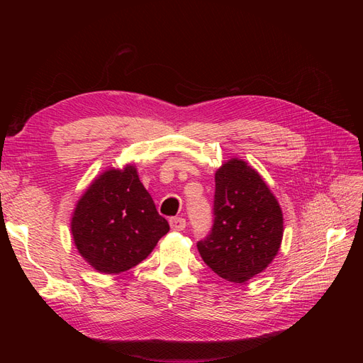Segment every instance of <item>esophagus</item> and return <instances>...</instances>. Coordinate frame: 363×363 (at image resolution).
Returning a JSON list of instances; mask_svg holds the SVG:
<instances>
[{"instance_id":"obj_1","label":"esophagus","mask_w":363,"mask_h":363,"mask_svg":"<svg viewBox=\"0 0 363 363\" xmlns=\"http://www.w3.org/2000/svg\"><path fill=\"white\" fill-rule=\"evenodd\" d=\"M169 225L174 232H182L186 228V219L182 216H174L169 219Z\"/></svg>"}]
</instances>
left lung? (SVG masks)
<instances>
[{"mask_svg": "<svg viewBox=\"0 0 363 363\" xmlns=\"http://www.w3.org/2000/svg\"><path fill=\"white\" fill-rule=\"evenodd\" d=\"M281 236V208L267 183L244 160L225 162L215 174L212 230L196 242L206 265L244 283L276 257Z\"/></svg>", "mask_w": 363, "mask_h": 363, "instance_id": "1", "label": "left lung"}]
</instances>
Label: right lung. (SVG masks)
<instances>
[{
	"label": "right lung",
	"instance_id": "obj_1",
	"mask_svg": "<svg viewBox=\"0 0 363 363\" xmlns=\"http://www.w3.org/2000/svg\"><path fill=\"white\" fill-rule=\"evenodd\" d=\"M71 230L80 255L96 271L119 274L144 260L169 232L136 168L98 177L77 203Z\"/></svg>",
	"mask_w": 363,
	"mask_h": 363
}]
</instances>
